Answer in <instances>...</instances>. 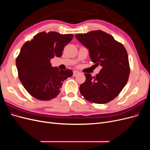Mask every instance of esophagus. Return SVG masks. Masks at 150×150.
<instances>
[{
    "label": "esophagus",
    "instance_id": "esophagus-1",
    "mask_svg": "<svg viewBox=\"0 0 150 150\" xmlns=\"http://www.w3.org/2000/svg\"><path fill=\"white\" fill-rule=\"evenodd\" d=\"M79 74V72L77 71H73V76H76L77 75H78Z\"/></svg>",
    "mask_w": 150,
    "mask_h": 150
}]
</instances>
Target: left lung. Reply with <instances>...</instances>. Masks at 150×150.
<instances>
[{"label":"left lung","mask_w":150,"mask_h":150,"mask_svg":"<svg viewBox=\"0 0 150 150\" xmlns=\"http://www.w3.org/2000/svg\"><path fill=\"white\" fill-rule=\"evenodd\" d=\"M76 38L89 49L92 62L102 67L96 76L84 74L86 81L80 85L81 94L93 103L112 101L118 96L129 78L130 67L125 47L111 35L102 30L76 34Z\"/></svg>","instance_id":"obj_1"}]
</instances>
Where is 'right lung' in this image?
Returning <instances> with one entry per match:
<instances>
[{"label": "right lung", "instance_id": "1", "mask_svg": "<svg viewBox=\"0 0 150 150\" xmlns=\"http://www.w3.org/2000/svg\"><path fill=\"white\" fill-rule=\"evenodd\" d=\"M73 37L72 34L41 32L22 46L16 61L18 76L32 96L49 101L59 94L63 82L73 72L53 67L50 62L55 56H62L64 47Z\"/></svg>", "mask_w": 150, "mask_h": 150}]
</instances>
